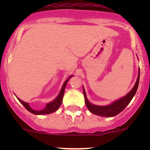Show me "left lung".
Returning a JSON list of instances; mask_svg holds the SVG:
<instances>
[{
    "mask_svg": "<svg viewBox=\"0 0 150 150\" xmlns=\"http://www.w3.org/2000/svg\"><path fill=\"white\" fill-rule=\"evenodd\" d=\"M139 75L140 72L139 69L138 78H137V82H136L132 90L129 93H127V95H125L124 97L112 102L111 104L107 106H98L91 104L87 99L86 91H85V89L83 88L85 97V103L86 104V107H88V109L91 112L96 115L102 116V117H113V116L117 115L119 113L121 112L122 110L128 106V104L131 102V101L132 100L133 97L134 96L137 91V88H138L139 83Z\"/></svg>",
    "mask_w": 150,
    "mask_h": 150,
    "instance_id": "left-lung-1",
    "label": "left lung"
}]
</instances>
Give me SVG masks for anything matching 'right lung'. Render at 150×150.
I'll return each mask as SVG.
<instances>
[{
	"label": "right lung",
	"instance_id": "obj_1",
	"mask_svg": "<svg viewBox=\"0 0 150 150\" xmlns=\"http://www.w3.org/2000/svg\"><path fill=\"white\" fill-rule=\"evenodd\" d=\"M72 75L69 76V78H67V80L65 82H64V83L63 84L62 88V89H61V91H60L59 94L58 95V96H57V97L56 98V99H54L53 102L47 104L46 107H45V108H43V110H33V109H32L31 107H30V105H29L28 103L23 102V101H22L21 99H19V98H17L18 100H19V102L22 104V105H23L24 107H25L29 112H30L33 113V114L46 115V114H50V113L54 112L57 111V110L59 108L60 106H61L62 102V99H63V96H64V89H65L66 85H67V82H68V81H69V78H72Z\"/></svg>",
	"mask_w": 150,
	"mask_h": 150
}]
</instances>
